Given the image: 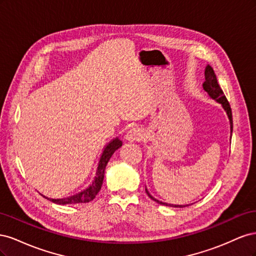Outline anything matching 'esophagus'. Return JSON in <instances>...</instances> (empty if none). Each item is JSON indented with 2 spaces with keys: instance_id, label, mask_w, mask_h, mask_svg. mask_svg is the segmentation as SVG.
Here are the masks:
<instances>
[{
  "instance_id": "1",
  "label": "esophagus",
  "mask_w": 256,
  "mask_h": 256,
  "mask_svg": "<svg viewBox=\"0 0 256 256\" xmlns=\"http://www.w3.org/2000/svg\"><path fill=\"white\" fill-rule=\"evenodd\" d=\"M143 138H144L143 131L140 128L130 129L126 134V140L130 142H140L143 140Z\"/></svg>"
}]
</instances>
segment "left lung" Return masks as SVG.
<instances>
[{"mask_svg":"<svg viewBox=\"0 0 256 256\" xmlns=\"http://www.w3.org/2000/svg\"><path fill=\"white\" fill-rule=\"evenodd\" d=\"M203 88L205 90V92H208V95L210 96L212 99H214L218 102H220L222 104V106H223V109L226 111V114L228 116V120H230V132H233V116H232L230 106V104L228 102L226 95H224L222 88H220V85L218 83V80H216V74L214 72V69L209 65L206 67V70H205V82L203 83ZM145 191L147 193V196H148L152 200H154V202H157L158 204L166 205V206H172V207H186V206H189V205H173V204L164 203V202H161V200H158L154 198L152 196H150V192L147 191L146 188H145Z\"/></svg>","mask_w":256,"mask_h":256,"instance_id":"obj_1","label":"left lung"}]
</instances>
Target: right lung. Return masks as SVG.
<instances>
[{
  "label": "right lung",
  "instance_id": "right-lung-1",
  "mask_svg": "<svg viewBox=\"0 0 256 256\" xmlns=\"http://www.w3.org/2000/svg\"><path fill=\"white\" fill-rule=\"evenodd\" d=\"M122 142L120 140V138H114L112 142H110L109 144L106 145V147L104 150L102 157H100L95 180H94V182H92V184L86 190H84L80 193H76V194L72 196L69 198H56H56H46V196H44V198H48V200H51V202L56 203V204H60V205L79 204V203H88V202H90V200H92L96 198L97 193L100 191V189H102V182H104V170H106L108 162H109V160L112 157V154H114V152L116 150H118L120 147L122 146Z\"/></svg>",
  "mask_w": 256,
  "mask_h": 256
}]
</instances>
